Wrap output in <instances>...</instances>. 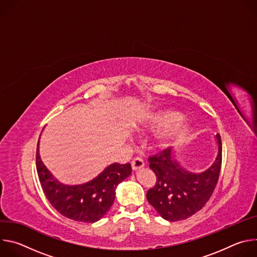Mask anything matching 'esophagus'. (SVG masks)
Here are the masks:
<instances>
[{"label":"esophagus","instance_id":"1","mask_svg":"<svg viewBox=\"0 0 257 257\" xmlns=\"http://www.w3.org/2000/svg\"><path fill=\"white\" fill-rule=\"evenodd\" d=\"M131 166L133 171H138L140 169H142L144 167V163L142 161V159L140 158H135L132 162H131Z\"/></svg>","mask_w":257,"mask_h":257}]
</instances>
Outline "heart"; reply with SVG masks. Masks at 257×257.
<instances>
[{
	"instance_id": "obj_1",
	"label": "heart",
	"mask_w": 257,
	"mask_h": 257,
	"mask_svg": "<svg viewBox=\"0 0 257 257\" xmlns=\"http://www.w3.org/2000/svg\"><path fill=\"white\" fill-rule=\"evenodd\" d=\"M135 128L138 131L150 132L161 130L154 141V148L161 152L171 149L184 140L190 133L191 125L177 109L162 107L146 113Z\"/></svg>"
}]
</instances>
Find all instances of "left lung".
<instances>
[{
    "instance_id": "8db88e82",
    "label": "left lung",
    "mask_w": 257,
    "mask_h": 257,
    "mask_svg": "<svg viewBox=\"0 0 257 257\" xmlns=\"http://www.w3.org/2000/svg\"><path fill=\"white\" fill-rule=\"evenodd\" d=\"M216 155L202 172L196 173L182 166L171 149L150 158V168L157 175L156 186L146 193V198L169 222L185 219L200 210L210 198L222 166V140L214 136Z\"/></svg>"
}]
</instances>
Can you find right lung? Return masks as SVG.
I'll list each match as a JSON object with an SVG mask.
<instances>
[{"mask_svg":"<svg viewBox=\"0 0 257 257\" xmlns=\"http://www.w3.org/2000/svg\"><path fill=\"white\" fill-rule=\"evenodd\" d=\"M40 140L41 136L36 151V170L50 203L61 214L74 221L84 223L99 221L113 205L117 186L131 175V165L114 163L88 182L67 185L55 178L43 163Z\"/></svg>","mask_w":257,"mask_h":257,"instance_id":"add662e5","label":"right lung"}]
</instances>
